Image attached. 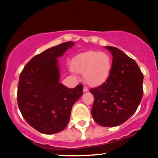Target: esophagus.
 <instances>
[{"label": "esophagus", "instance_id": "34e87169", "mask_svg": "<svg viewBox=\"0 0 158 158\" xmlns=\"http://www.w3.org/2000/svg\"><path fill=\"white\" fill-rule=\"evenodd\" d=\"M88 90V88L87 87H85V86H84L83 87V92H87Z\"/></svg>", "mask_w": 158, "mask_h": 158}]
</instances>
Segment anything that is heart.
<instances>
[{"label":"heart","mask_w":158,"mask_h":158,"mask_svg":"<svg viewBox=\"0 0 158 158\" xmlns=\"http://www.w3.org/2000/svg\"><path fill=\"white\" fill-rule=\"evenodd\" d=\"M70 70L74 74H84L88 85L98 86L109 78L111 70V59L107 54L101 52H85L73 58Z\"/></svg>","instance_id":"1"}]
</instances>
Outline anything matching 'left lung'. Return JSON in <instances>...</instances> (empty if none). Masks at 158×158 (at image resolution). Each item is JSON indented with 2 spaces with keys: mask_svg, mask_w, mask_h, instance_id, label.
<instances>
[{
  "mask_svg": "<svg viewBox=\"0 0 158 158\" xmlns=\"http://www.w3.org/2000/svg\"><path fill=\"white\" fill-rule=\"evenodd\" d=\"M113 56L107 81L91 88L94 102L92 116L103 127H116L129 119L137 109L143 95V74L135 60L116 47L107 46Z\"/></svg>",
  "mask_w": 158,
  "mask_h": 158,
  "instance_id": "1",
  "label": "left lung"
}]
</instances>
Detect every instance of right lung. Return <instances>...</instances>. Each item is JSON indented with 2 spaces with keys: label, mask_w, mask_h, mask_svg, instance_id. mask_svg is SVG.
I'll list each match as a JSON object with an SVG mask.
<instances>
[{
  "label": "right lung",
  "mask_w": 158,
  "mask_h": 158,
  "mask_svg": "<svg viewBox=\"0 0 158 158\" xmlns=\"http://www.w3.org/2000/svg\"><path fill=\"white\" fill-rule=\"evenodd\" d=\"M74 44L62 43L34 56L20 74L19 110L28 124L41 133L52 135L63 130L73 104L83 95L82 84L69 88L60 83L57 58Z\"/></svg>",
  "instance_id": "add662e5"
}]
</instances>
